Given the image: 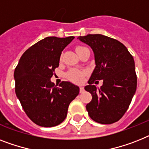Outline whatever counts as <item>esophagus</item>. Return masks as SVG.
<instances>
[{
	"mask_svg": "<svg viewBox=\"0 0 149 149\" xmlns=\"http://www.w3.org/2000/svg\"><path fill=\"white\" fill-rule=\"evenodd\" d=\"M79 92H80V93H83V92H84V87L83 86L79 87Z\"/></svg>",
	"mask_w": 149,
	"mask_h": 149,
	"instance_id": "esophagus-1",
	"label": "esophagus"
}]
</instances>
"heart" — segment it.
Returning <instances> with one entry per match:
<instances>
[{"label": "heart", "instance_id": "b5f03b06", "mask_svg": "<svg viewBox=\"0 0 149 149\" xmlns=\"http://www.w3.org/2000/svg\"><path fill=\"white\" fill-rule=\"evenodd\" d=\"M85 48L83 47H77L76 48V51L77 53H78L79 51H80L81 49ZM86 74V70H78V69H71L68 72H66V78L68 79L69 80L72 81V83H80L83 81V79L84 77Z\"/></svg>", "mask_w": 149, "mask_h": 149}]
</instances>
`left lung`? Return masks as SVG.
I'll use <instances>...</instances> for the list:
<instances>
[{"instance_id": "left-lung-1", "label": "left lung", "mask_w": 149, "mask_h": 149, "mask_svg": "<svg viewBox=\"0 0 149 149\" xmlns=\"http://www.w3.org/2000/svg\"><path fill=\"white\" fill-rule=\"evenodd\" d=\"M93 50L95 67L85 86L91 93V102L86 105L90 118L101 124L118 121L129 108L137 86L135 61L126 47L116 39L102 34L78 37ZM104 80L97 89L94 85Z\"/></svg>"}]
</instances>
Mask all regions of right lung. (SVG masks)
Listing matches in <instances>:
<instances>
[{
    "label": "right lung",
    "instance_id": "obj_1",
    "mask_svg": "<svg viewBox=\"0 0 149 149\" xmlns=\"http://www.w3.org/2000/svg\"><path fill=\"white\" fill-rule=\"evenodd\" d=\"M74 37H48L31 46L14 70L15 93L26 116L35 124L54 127L63 123L70 102L78 95L77 86L50 81L60 55Z\"/></svg>",
    "mask_w": 149,
    "mask_h": 149
}]
</instances>
